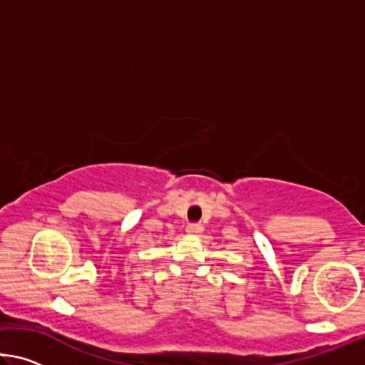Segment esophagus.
<instances>
[{
	"label": "esophagus",
	"mask_w": 365,
	"mask_h": 365,
	"mask_svg": "<svg viewBox=\"0 0 365 365\" xmlns=\"http://www.w3.org/2000/svg\"><path fill=\"white\" fill-rule=\"evenodd\" d=\"M202 232L201 224H188L187 225V233L188 235H200Z\"/></svg>",
	"instance_id": "1"
}]
</instances>
